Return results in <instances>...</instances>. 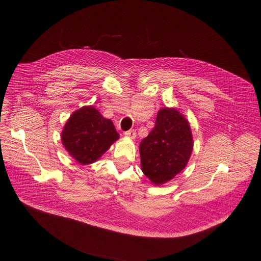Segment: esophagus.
<instances>
[{
  "label": "esophagus",
  "mask_w": 261,
  "mask_h": 261,
  "mask_svg": "<svg viewBox=\"0 0 261 261\" xmlns=\"http://www.w3.org/2000/svg\"><path fill=\"white\" fill-rule=\"evenodd\" d=\"M125 136L127 139H130V140H134L135 136H136V132L135 130H129V131H126L125 132Z\"/></svg>",
  "instance_id": "34e87169"
}]
</instances>
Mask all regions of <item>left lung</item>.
<instances>
[{
    "mask_svg": "<svg viewBox=\"0 0 261 261\" xmlns=\"http://www.w3.org/2000/svg\"><path fill=\"white\" fill-rule=\"evenodd\" d=\"M193 149L188 119L175 108H163L154 128L140 144L142 171L153 185L165 184L186 167Z\"/></svg>",
    "mask_w": 261,
    "mask_h": 261,
    "instance_id": "1",
    "label": "left lung"
}]
</instances>
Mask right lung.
I'll return each instance as SVG.
<instances>
[{
	"label": "right lung",
	"instance_id": "1",
	"mask_svg": "<svg viewBox=\"0 0 261 261\" xmlns=\"http://www.w3.org/2000/svg\"><path fill=\"white\" fill-rule=\"evenodd\" d=\"M119 139L111 119L93 106L76 110L61 132L63 147L80 165L93 164Z\"/></svg>",
	"mask_w": 261,
	"mask_h": 261
}]
</instances>
